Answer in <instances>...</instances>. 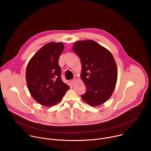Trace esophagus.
<instances>
[{"label":"esophagus","instance_id":"34e87169","mask_svg":"<svg viewBox=\"0 0 151 151\" xmlns=\"http://www.w3.org/2000/svg\"><path fill=\"white\" fill-rule=\"evenodd\" d=\"M76 81H77V79L76 78H75V79H73L71 81V83H72V85H74L76 82Z\"/></svg>","mask_w":151,"mask_h":151}]
</instances>
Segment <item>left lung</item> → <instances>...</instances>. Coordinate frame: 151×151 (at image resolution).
<instances>
[{
  "instance_id": "obj_1",
  "label": "left lung",
  "mask_w": 151,
  "mask_h": 151,
  "mask_svg": "<svg viewBox=\"0 0 151 151\" xmlns=\"http://www.w3.org/2000/svg\"><path fill=\"white\" fill-rule=\"evenodd\" d=\"M73 50L81 59V78L87 88L81 99L90 106H100L111 97L115 88L118 71L115 59L108 50L93 40L77 41Z\"/></svg>"
}]
</instances>
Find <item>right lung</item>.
Returning a JSON list of instances; mask_svg holds the SVG:
<instances>
[{
    "instance_id": "1",
    "label": "right lung",
    "mask_w": 151,
    "mask_h": 151,
    "mask_svg": "<svg viewBox=\"0 0 151 151\" xmlns=\"http://www.w3.org/2000/svg\"><path fill=\"white\" fill-rule=\"evenodd\" d=\"M64 47L63 43H48L36 52L27 66V88L32 97L43 106L57 104L69 89V86L61 80L58 65Z\"/></svg>"
}]
</instances>
